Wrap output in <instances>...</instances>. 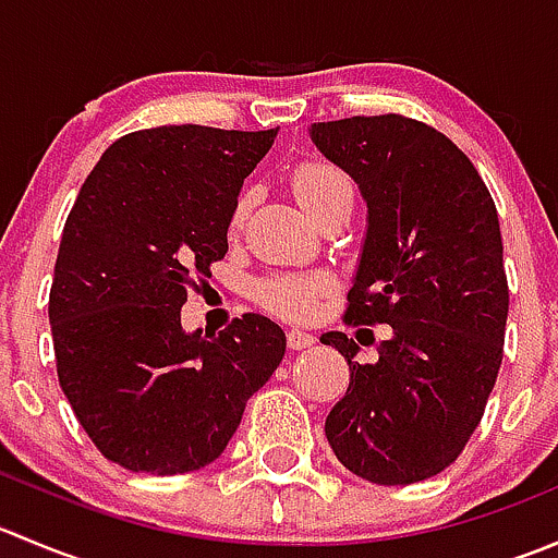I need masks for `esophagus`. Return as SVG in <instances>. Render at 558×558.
Instances as JSON below:
<instances>
[{
    "label": "esophagus",
    "mask_w": 558,
    "mask_h": 558,
    "mask_svg": "<svg viewBox=\"0 0 558 558\" xmlns=\"http://www.w3.org/2000/svg\"><path fill=\"white\" fill-rule=\"evenodd\" d=\"M286 342H289L291 351H305V348L313 345L315 337L305 329H289V335H286Z\"/></svg>",
    "instance_id": "esophagus-1"
}]
</instances>
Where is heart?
Instances as JSON below:
<instances>
[{"instance_id": "heart-1", "label": "heart", "mask_w": 558, "mask_h": 558, "mask_svg": "<svg viewBox=\"0 0 558 558\" xmlns=\"http://www.w3.org/2000/svg\"><path fill=\"white\" fill-rule=\"evenodd\" d=\"M294 191L302 207L315 218L320 207L329 205L337 194H345L353 185L351 178L326 161H305L294 170ZM247 202L240 199L232 213V229H240L245 221ZM326 291V278L320 275H278L258 286V300L272 313L286 318H311Z\"/></svg>"}]
</instances>
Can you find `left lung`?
Here are the masks:
<instances>
[{
  "label": "left lung",
  "instance_id": "1",
  "mask_svg": "<svg viewBox=\"0 0 558 558\" xmlns=\"http://www.w3.org/2000/svg\"><path fill=\"white\" fill-rule=\"evenodd\" d=\"M311 137L367 202L345 324L391 326L369 364L356 362L353 337H320L351 367L326 440L364 481H426L464 451L502 364L510 294L497 207L472 161L413 118L324 121Z\"/></svg>",
  "mask_w": 558,
  "mask_h": 558
}]
</instances>
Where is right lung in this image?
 <instances>
[{"label": "right lung", "mask_w": 558, "mask_h": 558, "mask_svg": "<svg viewBox=\"0 0 558 558\" xmlns=\"http://www.w3.org/2000/svg\"><path fill=\"white\" fill-rule=\"evenodd\" d=\"M275 134L196 123L123 134L66 216L48 302L56 373L123 470L180 475L216 461L283 362V329L258 313L218 335L180 326L194 278L227 256L243 180Z\"/></svg>", "instance_id": "right-lung-1"}]
</instances>
